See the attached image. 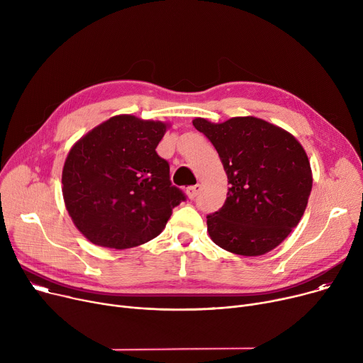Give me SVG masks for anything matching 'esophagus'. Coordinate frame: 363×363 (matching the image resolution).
<instances>
[{"mask_svg":"<svg viewBox=\"0 0 363 363\" xmlns=\"http://www.w3.org/2000/svg\"><path fill=\"white\" fill-rule=\"evenodd\" d=\"M201 184H194V186H190L186 191H187V196H189V199H194L199 194V191H201Z\"/></svg>","mask_w":363,"mask_h":363,"instance_id":"1","label":"esophagus"}]
</instances>
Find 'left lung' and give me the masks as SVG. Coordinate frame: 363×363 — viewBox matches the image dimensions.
<instances>
[{"label":"left lung","mask_w":363,"mask_h":363,"mask_svg":"<svg viewBox=\"0 0 363 363\" xmlns=\"http://www.w3.org/2000/svg\"><path fill=\"white\" fill-rule=\"evenodd\" d=\"M224 165L231 187L219 211L206 216L212 241L230 253L262 256L301 220L313 187L308 157L295 136L263 119L224 123L196 118Z\"/></svg>","instance_id":"8db88e82"}]
</instances>
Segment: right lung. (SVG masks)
Wrapping results in <instances>:
<instances>
[{
	"label": "right lung",
	"instance_id": "add662e5",
	"mask_svg": "<svg viewBox=\"0 0 363 363\" xmlns=\"http://www.w3.org/2000/svg\"><path fill=\"white\" fill-rule=\"evenodd\" d=\"M169 125L110 118L71 148L62 170L67 211L93 244L125 250L155 238L186 201L155 148Z\"/></svg>",
	"mask_w": 363,
	"mask_h": 363
}]
</instances>
